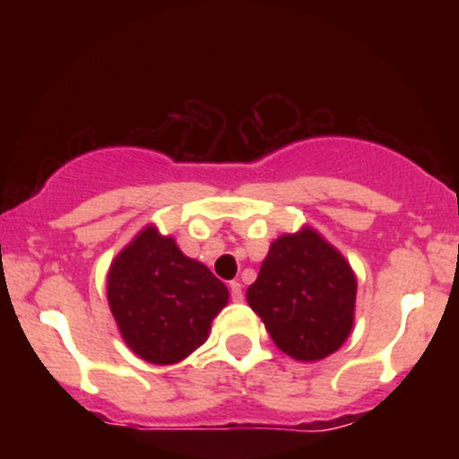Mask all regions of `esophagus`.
<instances>
[{"label": "esophagus", "mask_w": 459, "mask_h": 459, "mask_svg": "<svg viewBox=\"0 0 459 459\" xmlns=\"http://www.w3.org/2000/svg\"><path fill=\"white\" fill-rule=\"evenodd\" d=\"M229 289H230V298H233V302H241V299H244V291H241V282L233 281V282L229 284Z\"/></svg>", "instance_id": "34e87169"}]
</instances>
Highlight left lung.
Here are the masks:
<instances>
[{
    "label": "left lung",
    "instance_id": "obj_1",
    "mask_svg": "<svg viewBox=\"0 0 459 459\" xmlns=\"http://www.w3.org/2000/svg\"><path fill=\"white\" fill-rule=\"evenodd\" d=\"M246 298L284 354L321 360L350 336L356 276L339 250L304 229L273 241Z\"/></svg>",
    "mask_w": 459,
    "mask_h": 459
}]
</instances>
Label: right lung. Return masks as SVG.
Listing matches in <instances>:
<instances>
[{"instance_id":"add662e5","label":"right lung","mask_w":459,"mask_h":459,"mask_svg":"<svg viewBox=\"0 0 459 459\" xmlns=\"http://www.w3.org/2000/svg\"><path fill=\"white\" fill-rule=\"evenodd\" d=\"M108 299L125 343L152 365H172L207 341L229 289L149 226L109 267Z\"/></svg>"}]
</instances>
